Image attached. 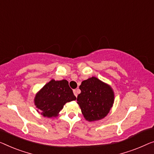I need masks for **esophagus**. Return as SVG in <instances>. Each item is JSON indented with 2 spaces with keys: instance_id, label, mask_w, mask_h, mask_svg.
I'll use <instances>...</instances> for the list:
<instances>
[{
  "instance_id": "34e87169",
  "label": "esophagus",
  "mask_w": 154,
  "mask_h": 154,
  "mask_svg": "<svg viewBox=\"0 0 154 154\" xmlns=\"http://www.w3.org/2000/svg\"><path fill=\"white\" fill-rule=\"evenodd\" d=\"M73 93H74V95H75V97H77V93H78V90H74V91H73Z\"/></svg>"
}]
</instances>
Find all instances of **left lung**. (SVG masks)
I'll list each match as a JSON object with an SVG mask.
<instances>
[{"instance_id":"left-lung-1","label":"left lung","mask_w":154,"mask_h":154,"mask_svg":"<svg viewBox=\"0 0 154 154\" xmlns=\"http://www.w3.org/2000/svg\"><path fill=\"white\" fill-rule=\"evenodd\" d=\"M79 89L77 101L85 119L91 122L104 118L114 102L111 87L93 77L82 82Z\"/></svg>"}]
</instances>
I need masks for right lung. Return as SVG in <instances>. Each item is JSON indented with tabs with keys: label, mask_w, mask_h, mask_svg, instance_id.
<instances>
[{
	"label": "right lung",
	"mask_w": 154,
	"mask_h": 154,
	"mask_svg": "<svg viewBox=\"0 0 154 154\" xmlns=\"http://www.w3.org/2000/svg\"><path fill=\"white\" fill-rule=\"evenodd\" d=\"M76 100L68 81H55L52 79L45 85L36 95L34 103L41 115L52 118L63 109L66 102Z\"/></svg>",
	"instance_id": "add662e5"
}]
</instances>
